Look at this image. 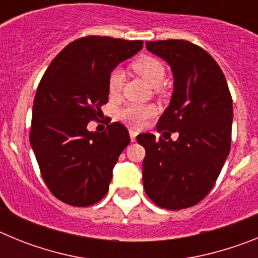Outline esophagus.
Returning a JSON list of instances; mask_svg holds the SVG:
<instances>
[{
    "instance_id": "esophagus-1",
    "label": "esophagus",
    "mask_w": 258,
    "mask_h": 258,
    "mask_svg": "<svg viewBox=\"0 0 258 258\" xmlns=\"http://www.w3.org/2000/svg\"><path fill=\"white\" fill-rule=\"evenodd\" d=\"M129 134H131V140H132V142H136V140H137V134H138V132L134 131V129H131V131H129Z\"/></svg>"
}]
</instances>
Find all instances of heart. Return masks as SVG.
Instances as JSON below:
<instances>
[{
    "instance_id": "heart-1",
    "label": "heart",
    "mask_w": 258,
    "mask_h": 258,
    "mask_svg": "<svg viewBox=\"0 0 258 258\" xmlns=\"http://www.w3.org/2000/svg\"><path fill=\"white\" fill-rule=\"evenodd\" d=\"M132 68L138 76L142 77L151 88L159 89L165 79V67L159 59L154 56H142L137 59L132 64ZM124 75L120 70H113L108 76V93L109 95L116 97L121 92ZM155 115V107L150 104H127L120 109L118 117L122 121L132 126H141L146 120Z\"/></svg>"
}]
</instances>
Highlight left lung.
Returning a JSON list of instances; mask_svg holds the SVG:
<instances>
[{
    "mask_svg": "<svg viewBox=\"0 0 258 258\" xmlns=\"http://www.w3.org/2000/svg\"><path fill=\"white\" fill-rule=\"evenodd\" d=\"M146 47L172 70L173 94L157 132H177L178 140L137 137L146 150L143 187L161 208H188L208 195L230 152L231 94L217 61L198 45L166 40L147 41Z\"/></svg>",
    "mask_w": 258,
    "mask_h": 258,
    "instance_id": "8db88e82",
    "label": "left lung"
}]
</instances>
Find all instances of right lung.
<instances>
[{
    "instance_id": "1",
    "label": "right lung",
    "mask_w": 258,
    "mask_h": 258,
    "mask_svg": "<svg viewBox=\"0 0 258 258\" xmlns=\"http://www.w3.org/2000/svg\"><path fill=\"white\" fill-rule=\"evenodd\" d=\"M143 41L88 36L68 44L38 84L29 142L51 194L66 204L89 207L106 197L112 169L131 142L120 122L102 133L88 124L108 101V76L136 55Z\"/></svg>"
}]
</instances>
